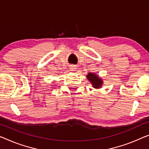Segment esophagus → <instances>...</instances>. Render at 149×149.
I'll return each instance as SVG.
<instances>
[{
    "instance_id": "1",
    "label": "esophagus",
    "mask_w": 149,
    "mask_h": 149,
    "mask_svg": "<svg viewBox=\"0 0 149 149\" xmlns=\"http://www.w3.org/2000/svg\"><path fill=\"white\" fill-rule=\"evenodd\" d=\"M75 69H76V66H75L74 65H70V70H71V71H75Z\"/></svg>"
}]
</instances>
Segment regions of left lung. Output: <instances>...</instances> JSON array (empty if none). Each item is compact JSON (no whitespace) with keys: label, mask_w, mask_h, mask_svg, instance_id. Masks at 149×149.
<instances>
[{"label":"left lung","mask_w":149,"mask_h":149,"mask_svg":"<svg viewBox=\"0 0 149 149\" xmlns=\"http://www.w3.org/2000/svg\"><path fill=\"white\" fill-rule=\"evenodd\" d=\"M88 79L91 82L93 87L94 88L98 89L102 86L103 81L100 77L96 74H94V73H88L87 75Z\"/></svg>","instance_id":"1"}]
</instances>
